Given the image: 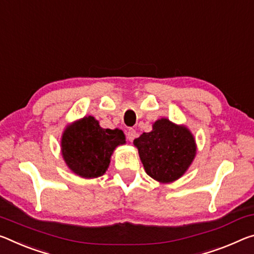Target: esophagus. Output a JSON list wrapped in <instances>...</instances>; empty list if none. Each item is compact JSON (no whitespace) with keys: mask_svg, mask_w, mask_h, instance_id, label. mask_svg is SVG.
<instances>
[{"mask_svg":"<svg viewBox=\"0 0 254 254\" xmlns=\"http://www.w3.org/2000/svg\"><path fill=\"white\" fill-rule=\"evenodd\" d=\"M127 136L128 141H133L134 138L136 136L134 128H128V130L127 131Z\"/></svg>","mask_w":254,"mask_h":254,"instance_id":"obj_1","label":"esophagus"}]
</instances>
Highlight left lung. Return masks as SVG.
<instances>
[{
	"label": "left lung",
	"instance_id": "1",
	"mask_svg": "<svg viewBox=\"0 0 254 254\" xmlns=\"http://www.w3.org/2000/svg\"><path fill=\"white\" fill-rule=\"evenodd\" d=\"M147 174L160 183L179 180L194 159L195 140L188 127L167 119L152 124V131L134 139Z\"/></svg>",
	"mask_w": 254,
	"mask_h": 254
}]
</instances>
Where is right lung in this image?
Masks as SVG:
<instances>
[{"label": "right lung", "instance_id": "obj_1", "mask_svg": "<svg viewBox=\"0 0 254 254\" xmlns=\"http://www.w3.org/2000/svg\"><path fill=\"white\" fill-rule=\"evenodd\" d=\"M126 143L123 131L100 127L92 116L67 126L61 140L62 156L67 167L84 179L104 175L114 149Z\"/></svg>", "mask_w": 254, "mask_h": 254}]
</instances>
